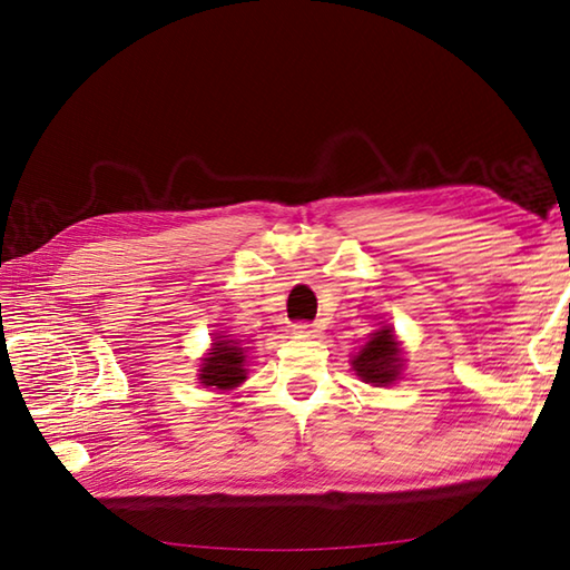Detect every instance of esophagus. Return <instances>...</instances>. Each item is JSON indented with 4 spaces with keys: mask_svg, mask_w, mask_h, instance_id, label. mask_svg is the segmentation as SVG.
<instances>
[{
    "mask_svg": "<svg viewBox=\"0 0 570 570\" xmlns=\"http://www.w3.org/2000/svg\"><path fill=\"white\" fill-rule=\"evenodd\" d=\"M318 333H321L318 323H294L296 337H318Z\"/></svg>",
    "mask_w": 570,
    "mask_h": 570,
    "instance_id": "1",
    "label": "esophagus"
}]
</instances>
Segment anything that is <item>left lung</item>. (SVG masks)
<instances>
[{
  "mask_svg": "<svg viewBox=\"0 0 570 570\" xmlns=\"http://www.w3.org/2000/svg\"><path fill=\"white\" fill-rule=\"evenodd\" d=\"M350 362H353V370L357 372V377L374 386L394 384L404 367L402 347H399V341L394 337V331L390 325L374 331L370 335V341L362 345L360 353Z\"/></svg>",
  "mask_w": 570,
  "mask_h": 570,
  "instance_id": "left-lung-1",
  "label": "left lung"
}]
</instances>
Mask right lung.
<instances>
[{
  "label": "right lung",
  "mask_w": 570,
  "mask_h": 570,
  "mask_svg": "<svg viewBox=\"0 0 570 570\" xmlns=\"http://www.w3.org/2000/svg\"><path fill=\"white\" fill-rule=\"evenodd\" d=\"M247 347L229 335H217L210 353L203 357L198 380L210 390H235L247 380Z\"/></svg>",
  "instance_id": "right-lung-1"
}]
</instances>
